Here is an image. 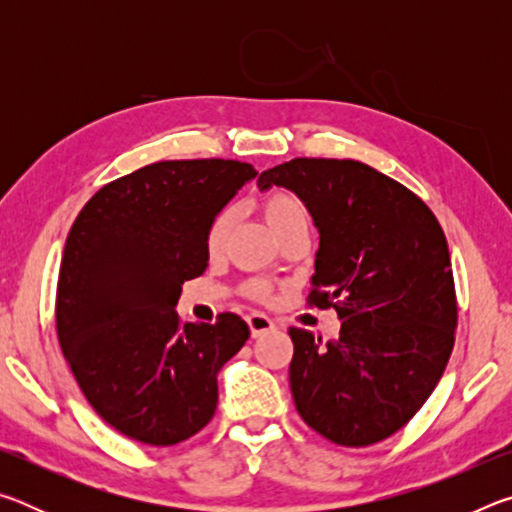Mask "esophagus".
Returning <instances> with one entry per match:
<instances>
[{"label": "esophagus", "mask_w": 512, "mask_h": 512, "mask_svg": "<svg viewBox=\"0 0 512 512\" xmlns=\"http://www.w3.org/2000/svg\"><path fill=\"white\" fill-rule=\"evenodd\" d=\"M248 327H250V334H253V339H257V336L268 334L271 329H275V323L264 314H250L248 316Z\"/></svg>", "instance_id": "1"}]
</instances>
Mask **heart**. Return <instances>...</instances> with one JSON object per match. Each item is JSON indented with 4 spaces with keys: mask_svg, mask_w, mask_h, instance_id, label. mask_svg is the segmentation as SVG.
I'll return each mask as SVG.
<instances>
[{
    "mask_svg": "<svg viewBox=\"0 0 512 512\" xmlns=\"http://www.w3.org/2000/svg\"><path fill=\"white\" fill-rule=\"evenodd\" d=\"M264 216H266L268 225H271V230L275 232V237H280V235H284V232L298 228V225H309L307 207L302 205L298 196H293L289 192H275L268 196L264 201ZM232 221H235V216H232L230 210L221 212L212 221L210 232H207V250H210L212 255L221 253L223 250L225 239H228V232L232 228ZM250 293H253L255 298H266L268 287L262 282H255V284H250Z\"/></svg>",
    "mask_w": 512,
    "mask_h": 512,
    "instance_id": "b5f03b06",
    "label": "heart"
}]
</instances>
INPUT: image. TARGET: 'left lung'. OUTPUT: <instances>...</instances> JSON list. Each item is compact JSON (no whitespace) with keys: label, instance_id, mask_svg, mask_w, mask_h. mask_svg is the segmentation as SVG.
Masks as SVG:
<instances>
[{"label":"left lung","instance_id":"1","mask_svg":"<svg viewBox=\"0 0 512 512\" xmlns=\"http://www.w3.org/2000/svg\"><path fill=\"white\" fill-rule=\"evenodd\" d=\"M259 192L296 194L320 235L309 305L334 307L339 339L291 327V395L300 418L345 447L402 429L443 377L456 293L445 232L397 180L357 160L296 158L266 169Z\"/></svg>","mask_w":512,"mask_h":512}]
</instances>
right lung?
Returning a JSON list of instances; mask_svg holds the SVG:
<instances>
[{
	"label": "right lung",
	"mask_w": 512,
	"mask_h": 512,
	"mask_svg": "<svg viewBox=\"0 0 512 512\" xmlns=\"http://www.w3.org/2000/svg\"><path fill=\"white\" fill-rule=\"evenodd\" d=\"M257 171L237 160H164L94 194L69 230L56 291L60 350L110 427L169 447L212 420L216 375L244 348L237 314L180 323L185 280L207 268L212 221Z\"/></svg>",
	"instance_id": "obj_1"
}]
</instances>
